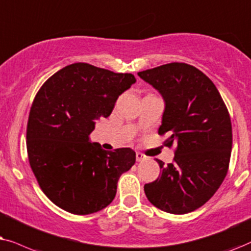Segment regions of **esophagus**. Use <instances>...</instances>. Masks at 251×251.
Segmentation results:
<instances>
[{
  "label": "esophagus",
  "instance_id": "34e87169",
  "mask_svg": "<svg viewBox=\"0 0 251 251\" xmlns=\"http://www.w3.org/2000/svg\"><path fill=\"white\" fill-rule=\"evenodd\" d=\"M146 159H147V157L143 155V153L136 152V160H138V162H143V160H146Z\"/></svg>",
  "mask_w": 251,
  "mask_h": 251
}]
</instances>
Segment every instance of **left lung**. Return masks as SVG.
<instances>
[{"label":"left lung","mask_w":251,"mask_h":251,"mask_svg":"<svg viewBox=\"0 0 251 251\" xmlns=\"http://www.w3.org/2000/svg\"><path fill=\"white\" fill-rule=\"evenodd\" d=\"M138 75L162 95L160 135L178 143L175 162L164 165L145 193L152 205L173 215L199 209L225 179L232 150V124L218 89L204 73L186 63H170Z\"/></svg>","instance_id":"1"}]
</instances>
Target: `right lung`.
<instances>
[{"instance_id":"right-lung-1","label":"right lung","mask_w":251,"mask_h":251,"mask_svg":"<svg viewBox=\"0 0 251 251\" xmlns=\"http://www.w3.org/2000/svg\"><path fill=\"white\" fill-rule=\"evenodd\" d=\"M135 81L131 73L75 63L40 88L29 111L26 145L32 171L53 204L89 215L113 201L120 176L134 165L135 151H106L89 135Z\"/></svg>"}]
</instances>
